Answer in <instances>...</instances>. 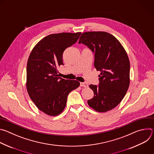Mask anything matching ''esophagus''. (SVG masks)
I'll return each mask as SVG.
<instances>
[{
  "label": "esophagus",
  "instance_id": "34e87169",
  "mask_svg": "<svg viewBox=\"0 0 154 154\" xmlns=\"http://www.w3.org/2000/svg\"><path fill=\"white\" fill-rule=\"evenodd\" d=\"M80 85V86H83V87H88V85L86 83H85V82H81Z\"/></svg>",
  "mask_w": 154,
  "mask_h": 154
}]
</instances>
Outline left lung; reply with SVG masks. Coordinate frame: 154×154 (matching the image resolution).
I'll return each mask as SVG.
<instances>
[{"mask_svg": "<svg viewBox=\"0 0 154 154\" xmlns=\"http://www.w3.org/2000/svg\"><path fill=\"white\" fill-rule=\"evenodd\" d=\"M79 43L94 53V66L100 71L99 85H89L94 92L88 104L98 112L115 108L124 97L130 85V61L121 42L105 32H86Z\"/></svg>", "mask_w": 154, "mask_h": 154, "instance_id": "left-lung-1", "label": "left lung"}]
</instances>
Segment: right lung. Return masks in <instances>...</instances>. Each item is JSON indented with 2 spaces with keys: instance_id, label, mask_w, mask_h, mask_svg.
Listing matches in <instances>:
<instances>
[{
  "instance_id": "add662e5",
  "label": "right lung",
  "mask_w": 154,
  "mask_h": 154,
  "mask_svg": "<svg viewBox=\"0 0 154 154\" xmlns=\"http://www.w3.org/2000/svg\"><path fill=\"white\" fill-rule=\"evenodd\" d=\"M81 33L51 34L33 48L27 64L26 88L36 107L51 116L63 112L69 93L80 82L58 77L57 68L63 63L64 50L73 45Z\"/></svg>"
}]
</instances>
